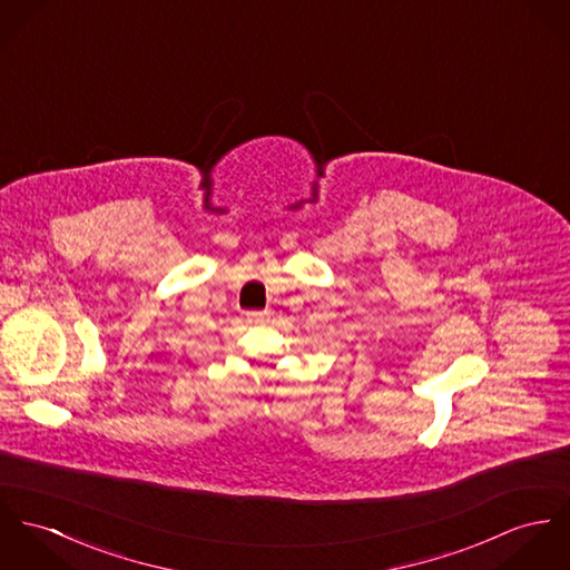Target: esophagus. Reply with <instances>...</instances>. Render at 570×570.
I'll return each instance as SVG.
<instances>
[{
  "label": "esophagus",
  "instance_id": "1",
  "mask_svg": "<svg viewBox=\"0 0 570 570\" xmlns=\"http://www.w3.org/2000/svg\"><path fill=\"white\" fill-rule=\"evenodd\" d=\"M264 318H266V312H261V309L247 312V321H249V323H264Z\"/></svg>",
  "mask_w": 570,
  "mask_h": 570
}]
</instances>
